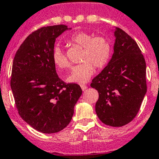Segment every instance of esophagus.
I'll return each mask as SVG.
<instances>
[{
	"label": "esophagus",
	"instance_id": "1",
	"mask_svg": "<svg viewBox=\"0 0 159 159\" xmlns=\"http://www.w3.org/2000/svg\"><path fill=\"white\" fill-rule=\"evenodd\" d=\"M81 89L83 90V91H86V90L87 89V86L86 85H81Z\"/></svg>",
	"mask_w": 159,
	"mask_h": 159
}]
</instances>
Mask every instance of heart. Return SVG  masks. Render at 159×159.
Segmentation results:
<instances>
[{
    "mask_svg": "<svg viewBox=\"0 0 159 159\" xmlns=\"http://www.w3.org/2000/svg\"><path fill=\"white\" fill-rule=\"evenodd\" d=\"M69 42L72 45L83 48L80 63L72 69L67 81L74 84H84L89 80L94 73V68L102 69L110 62L113 46L110 41L103 36H94L88 32H76L71 35ZM52 59L57 68L69 66L68 58L59 46L52 53Z\"/></svg>",
    "mask_w": 159,
    "mask_h": 159,
    "instance_id": "1",
    "label": "heart"
}]
</instances>
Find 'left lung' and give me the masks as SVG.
Listing matches in <instances>:
<instances>
[{"label":"left lung","instance_id":"left-lung-1","mask_svg":"<svg viewBox=\"0 0 159 159\" xmlns=\"http://www.w3.org/2000/svg\"><path fill=\"white\" fill-rule=\"evenodd\" d=\"M113 54L91 87L99 98L95 111L102 123L121 127L132 121L147 92L146 62L136 41L116 27Z\"/></svg>","mask_w":159,"mask_h":159}]
</instances>
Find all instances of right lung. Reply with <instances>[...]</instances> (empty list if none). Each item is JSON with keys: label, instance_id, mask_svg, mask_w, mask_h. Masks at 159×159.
Wrapping results in <instances>:
<instances>
[{"label": "right lung", "instance_id": "add662e5", "mask_svg": "<svg viewBox=\"0 0 159 159\" xmlns=\"http://www.w3.org/2000/svg\"><path fill=\"white\" fill-rule=\"evenodd\" d=\"M68 29L61 24L32 32L13 60L10 84L19 114L43 133L67 127L82 94L78 84H66L58 77L52 59L56 39Z\"/></svg>", "mask_w": 159, "mask_h": 159}]
</instances>
